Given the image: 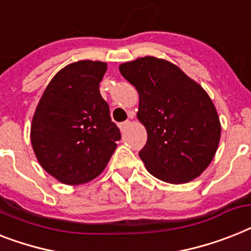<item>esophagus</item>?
Here are the masks:
<instances>
[{
  "label": "esophagus",
  "mask_w": 251,
  "mask_h": 251,
  "mask_svg": "<svg viewBox=\"0 0 251 251\" xmlns=\"http://www.w3.org/2000/svg\"><path fill=\"white\" fill-rule=\"evenodd\" d=\"M130 125H131V122H130L129 120H126V121L119 124V127H120V130H121V132H125L126 129H127Z\"/></svg>",
  "instance_id": "34e87169"
}]
</instances>
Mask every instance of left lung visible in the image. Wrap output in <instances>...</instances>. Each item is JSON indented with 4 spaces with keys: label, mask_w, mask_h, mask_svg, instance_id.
I'll use <instances>...</instances> for the list:
<instances>
[{
    "label": "left lung",
    "mask_w": 251,
    "mask_h": 251,
    "mask_svg": "<svg viewBox=\"0 0 251 251\" xmlns=\"http://www.w3.org/2000/svg\"><path fill=\"white\" fill-rule=\"evenodd\" d=\"M119 68L139 94L136 117L148 135L139 156L147 170L173 184L200 176L213 161L222 132L206 91L165 59L144 56Z\"/></svg>",
    "instance_id": "1"
}]
</instances>
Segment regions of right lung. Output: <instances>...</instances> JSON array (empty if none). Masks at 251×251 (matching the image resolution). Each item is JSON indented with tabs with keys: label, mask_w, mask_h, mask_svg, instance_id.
I'll use <instances>...</instances> for the list:
<instances>
[{
	"label": "right lung",
	"mask_w": 251,
	"mask_h": 251,
	"mask_svg": "<svg viewBox=\"0 0 251 251\" xmlns=\"http://www.w3.org/2000/svg\"><path fill=\"white\" fill-rule=\"evenodd\" d=\"M105 71L104 62L71 63L52 77L34 111V154L60 183L78 185L97 178L121 139L99 91Z\"/></svg>",
	"instance_id": "1"
}]
</instances>
